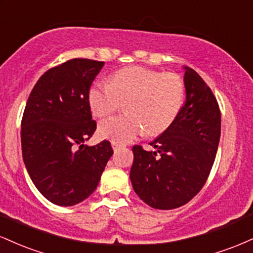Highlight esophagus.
I'll return each mask as SVG.
<instances>
[{"label":"esophagus","mask_w":253,"mask_h":253,"mask_svg":"<svg viewBox=\"0 0 253 253\" xmlns=\"http://www.w3.org/2000/svg\"><path fill=\"white\" fill-rule=\"evenodd\" d=\"M112 146H113V149H114V150H119V149H120V147H123V144H119V143H114V141H113Z\"/></svg>","instance_id":"34e87169"}]
</instances>
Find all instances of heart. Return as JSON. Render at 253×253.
<instances>
[{
	"mask_svg": "<svg viewBox=\"0 0 253 253\" xmlns=\"http://www.w3.org/2000/svg\"><path fill=\"white\" fill-rule=\"evenodd\" d=\"M184 100V82L173 72H159L143 66L121 69L110 83L96 82L89 90V103L98 118L108 117L126 106V114L110 118L98 133L114 143L125 144L145 130L150 136L165 132L176 120Z\"/></svg>",
	"mask_w": 253,
	"mask_h": 253,
	"instance_id": "obj_1",
	"label": "heart"
}]
</instances>
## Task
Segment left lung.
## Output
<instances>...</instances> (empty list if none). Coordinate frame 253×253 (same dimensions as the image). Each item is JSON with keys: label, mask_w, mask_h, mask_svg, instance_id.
Masks as SVG:
<instances>
[{"label": "left lung", "mask_w": 253, "mask_h": 253, "mask_svg": "<svg viewBox=\"0 0 253 253\" xmlns=\"http://www.w3.org/2000/svg\"><path fill=\"white\" fill-rule=\"evenodd\" d=\"M187 100L176 120L150 143L133 146L129 178L136 195L156 210H173L200 193L210 176L221 132V113L213 91L185 68Z\"/></svg>", "instance_id": "1"}]
</instances>
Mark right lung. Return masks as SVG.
<instances>
[{"label":"right lung","mask_w":253,"mask_h":253,"mask_svg":"<svg viewBox=\"0 0 253 253\" xmlns=\"http://www.w3.org/2000/svg\"><path fill=\"white\" fill-rule=\"evenodd\" d=\"M103 62L75 58L38 80L21 120L22 157L32 182L54 205L74 206L96 189L112 145L86 146L96 130L89 103Z\"/></svg>","instance_id":"1"}]
</instances>
